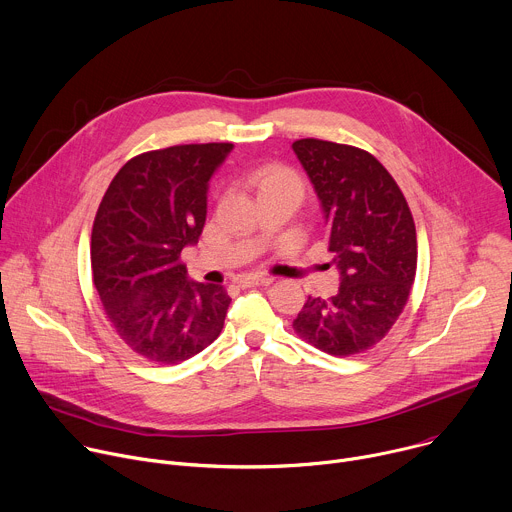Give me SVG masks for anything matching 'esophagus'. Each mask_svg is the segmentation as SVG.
Here are the masks:
<instances>
[{"label":"esophagus","instance_id":"34e87169","mask_svg":"<svg viewBox=\"0 0 512 512\" xmlns=\"http://www.w3.org/2000/svg\"><path fill=\"white\" fill-rule=\"evenodd\" d=\"M273 279L271 277H251V275H245L239 279V287L247 289V287H255V285H269Z\"/></svg>","mask_w":512,"mask_h":512}]
</instances>
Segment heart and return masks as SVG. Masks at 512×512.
I'll return each instance as SVG.
<instances>
[{
    "mask_svg": "<svg viewBox=\"0 0 512 512\" xmlns=\"http://www.w3.org/2000/svg\"><path fill=\"white\" fill-rule=\"evenodd\" d=\"M245 182L253 188L259 202L269 198H291L296 204L304 196L302 176L285 164L269 162L245 174Z\"/></svg>",
    "mask_w": 512,
    "mask_h": 512,
    "instance_id": "b5f03b06",
    "label": "heart"
}]
</instances>
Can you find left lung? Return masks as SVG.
I'll return each mask as SVG.
<instances>
[{
  "label": "left lung",
  "instance_id": "1",
  "mask_svg": "<svg viewBox=\"0 0 512 512\" xmlns=\"http://www.w3.org/2000/svg\"><path fill=\"white\" fill-rule=\"evenodd\" d=\"M328 223V251L340 273L332 298H308L296 334L332 356H352L381 342L401 316L417 269L409 204L385 166L354 145L291 143Z\"/></svg>",
  "mask_w": 512,
  "mask_h": 512
}]
</instances>
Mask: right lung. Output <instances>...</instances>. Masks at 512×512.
<instances>
[{
    "instance_id": "1",
    "label": "right lung",
    "mask_w": 512,
    "mask_h": 512,
    "mask_svg": "<svg viewBox=\"0 0 512 512\" xmlns=\"http://www.w3.org/2000/svg\"><path fill=\"white\" fill-rule=\"evenodd\" d=\"M233 143H188L131 158L111 180L91 235L93 283L119 338L141 358L178 364L225 326L223 285L180 261L206 221L208 180Z\"/></svg>"
}]
</instances>
